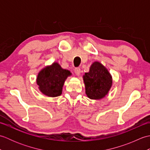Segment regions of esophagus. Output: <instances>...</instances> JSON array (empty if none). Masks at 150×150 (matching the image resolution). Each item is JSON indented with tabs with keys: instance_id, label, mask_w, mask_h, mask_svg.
<instances>
[{
	"instance_id": "obj_1",
	"label": "esophagus",
	"mask_w": 150,
	"mask_h": 150,
	"mask_svg": "<svg viewBox=\"0 0 150 150\" xmlns=\"http://www.w3.org/2000/svg\"><path fill=\"white\" fill-rule=\"evenodd\" d=\"M75 73L77 76H79L81 75V68H76L75 69Z\"/></svg>"
}]
</instances>
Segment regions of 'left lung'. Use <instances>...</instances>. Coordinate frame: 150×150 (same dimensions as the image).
Segmentation results:
<instances>
[{"instance_id":"left-lung-1","label":"left lung","mask_w":150,"mask_h":150,"mask_svg":"<svg viewBox=\"0 0 150 150\" xmlns=\"http://www.w3.org/2000/svg\"><path fill=\"white\" fill-rule=\"evenodd\" d=\"M86 94L90 99L100 100L106 97L112 86V76L100 62L92 63L90 71L83 75Z\"/></svg>"}]
</instances>
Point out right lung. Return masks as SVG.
<instances>
[{
    "mask_svg": "<svg viewBox=\"0 0 150 150\" xmlns=\"http://www.w3.org/2000/svg\"><path fill=\"white\" fill-rule=\"evenodd\" d=\"M68 69H63L57 62L46 66L38 73L36 79L39 91L50 97H56L61 95L65 81L71 76Z\"/></svg>",
    "mask_w": 150,
    "mask_h": 150,
    "instance_id": "add662e5",
    "label": "right lung"
}]
</instances>
